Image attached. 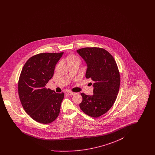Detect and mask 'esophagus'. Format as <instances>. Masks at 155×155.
I'll return each instance as SVG.
<instances>
[{
	"label": "esophagus",
	"instance_id": "obj_1",
	"mask_svg": "<svg viewBox=\"0 0 155 155\" xmlns=\"http://www.w3.org/2000/svg\"><path fill=\"white\" fill-rule=\"evenodd\" d=\"M75 94V92H67V94L70 96H73V95H74Z\"/></svg>",
	"mask_w": 155,
	"mask_h": 155
}]
</instances>
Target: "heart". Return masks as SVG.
<instances>
[{
	"label": "heart",
	"instance_id": "obj_1",
	"mask_svg": "<svg viewBox=\"0 0 155 155\" xmlns=\"http://www.w3.org/2000/svg\"><path fill=\"white\" fill-rule=\"evenodd\" d=\"M67 61L68 63H72V62H80L81 61L80 59L74 54H70L67 58Z\"/></svg>",
	"mask_w": 155,
	"mask_h": 155
}]
</instances>
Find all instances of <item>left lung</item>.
Masks as SVG:
<instances>
[{
	"label": "left lung",
	"mask_w": 155,
	"mask_h": 155,
	"mask_svg": "<svg viewBox=\"0 0 155 155\" xmlns=\"http://www.w3.org/2000/svg\"><path fill=\"white\" fill-rule=\"evenodd\" d=\"M87 64V78L94 81V95L81 93V110L97 118L112 107L117 98L120 85L118 67L110 53L100 48H84L77 51Z\"/></svg>",
	"instance_id": "1"
}]
</instances>
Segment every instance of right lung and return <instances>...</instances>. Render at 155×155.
I'll list each match as a JSON object with an SVG mask.
<instances>
[{
  "label": "right lung",
  "mask_w": 155,
  "mask_h": 155,
  "mask_svg": "<svg viewBox=\"0 0 155 155\" xmlns=\"http://www.w3.org/2000/svg\"><path fill=\"white\" fill-rule=\"evenodd\" d=\"M63 52L43 53L28 59L20 75L18 91L25 111L38 123L49 124L58 117L64 94L45 86L53 76L55 66Z\"/></svg>",
  "instance_id": "right-lung-1"
}]
</instances>
